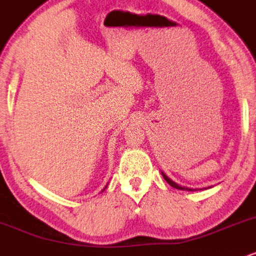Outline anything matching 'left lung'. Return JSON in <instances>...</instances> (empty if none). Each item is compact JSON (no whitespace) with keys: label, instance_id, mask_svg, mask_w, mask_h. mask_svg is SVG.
Listing matches in <instances>:
<instances>
[{"label":"left lung","instance_id":"obj_1","mask_svg":"<svg viewBox=\"0 0 256 256\" xmlns=\"http://www.w3.org/2000/svg\"><path fill=\"white\" fill-rule=\"evenodd\" d=\"M161 174H162V177L165 178V180L167 182V183H168L170 185H171V186H173V188H176V189H179V190H188V192H192L194 189H190V188H185V186H180V185H178L177 183H174V182L173 180H171V179H170L168 177H167V176L165 174V173L164 172H161Z\"/></svg>","mask_w":256,"mask_h":256}]
</instances>
